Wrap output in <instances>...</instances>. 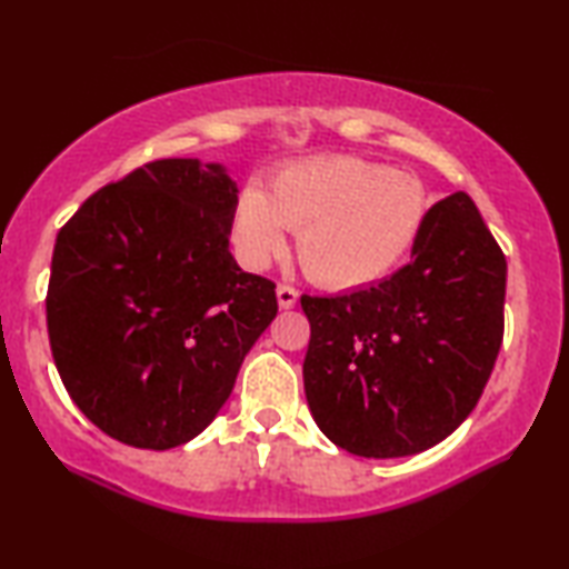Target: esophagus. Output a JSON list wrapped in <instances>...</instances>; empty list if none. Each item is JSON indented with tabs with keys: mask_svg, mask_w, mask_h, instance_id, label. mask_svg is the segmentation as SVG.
Masks as SVG:
<instances>
[{
	"mask_svg": "<svg viewBox=\"0 0 569 569\" xmlns=\"http://www.w3.org/2000/svg\"><path fill=\"white\" fill-rule=\"evenodd\" d=\"M276 296H278V307L281 309H291V307H296V301H299V291L288 283H278Z\"/></svg>",
	"mask_w": 569,
	"mask_h": 569,
	"instance_id": "esophagus-1",
	"label": "esophagus"
}]
</instances>
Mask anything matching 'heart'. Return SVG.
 Wrapping results in <instances>:
<instances>
[{
  "instance_id": "heart-1",
  "label": "heart",
  "mask_w": 569,
  "mask_h": 569,
  "mask_svg": "<svg viewBox=\"0 0 569 569\" xmlns=\"http://www.w3.org/2000/svg\"><path fill=\"white\" fill-rule=\"evenodd\" d=\"M428 216V193L412 174L358 157L288 162L266 193L247 186L234 201L231 242L242 266L260 270L286 250V229L311 281L358 288L402 260Z\"/></svg>"
}]
</instances>
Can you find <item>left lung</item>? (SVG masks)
<instances>
[{
    "label": "left lung",
    "instance_id": "8db88e82",
    "mask_svg": "<svg viewBox=\"0 0 569 569\" xmlns=\"http://www.w3.org/2000/svg\"><path fill=\"white\" fill-rule=\"evenodd\" d=\"M506 254L467 193L428 208L412 260L342 296H301L303 391L335 446L420 453L475 410L502 346Z\"/></svg>",
    "mask_w": 569,
    "mask_h": 569
}]
</instances>
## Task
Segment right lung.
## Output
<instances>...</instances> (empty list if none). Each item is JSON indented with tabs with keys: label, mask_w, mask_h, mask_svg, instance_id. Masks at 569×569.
Here are the masks:
<instances>
[{
	"label": "right lung",
	"mask_w": 569,
	"mask_h": 569,
	"mask_svg": "<svg viewBox=\"0 0 569 569\" xmlns=\"http://www.w3.org/2000/svg\"><path fill=\"white\" fill-rule=\"evenodd\" d=\"M221 164L157 159L108 182L56 237L46 322L69 397L116 441L164 451L216 418L278 315L229 252Z\"/></svg>",
	"instance_id": "right-lung-1"
}]
</instances>
